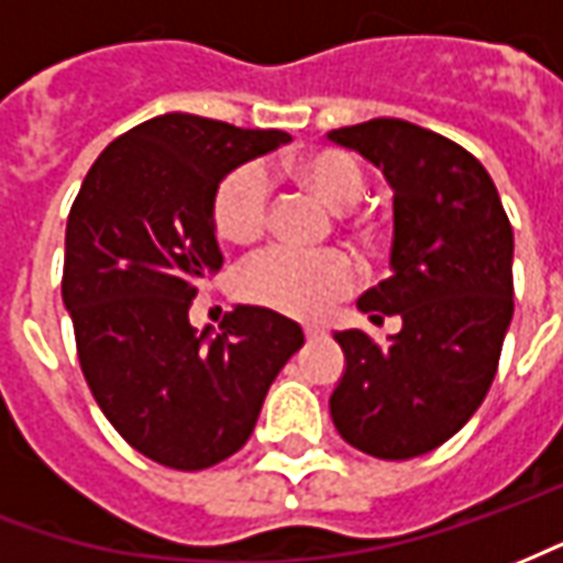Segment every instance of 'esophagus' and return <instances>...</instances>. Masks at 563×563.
Wrapping results in <instances>:
<instances>
[{
  "label": "esophagus",
  "mask_w": 563,
  "mask_h": 563,
  "mask_svg": "<svg viewBox=\"0 0 563 563\" xmlns=\"http://www.w3.org/2000/svg\"><path fill=\"white\" fill-rule=\"evenodd\" d=\"M307 341H317V338H325V329L322 325H305Z\"/></svg>",
  "instance_id": "esophagus-1"
}]
</instances>
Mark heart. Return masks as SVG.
<instances>
[{
  "label": "heart",
  "instance_id": "heart-1",
  "mask_svg": "<svg viewBox=\"0 0 563 563\" xmlns=\"http://www.w3.org/2000/svg\"><path fill=\"white\" fill-rule=\"evenodd\" d=\"M292 174L329 208L346 210L365 192V172L343 150H317L292 162ZM271 210V177L265 165L246 162L229 172L213 192V225L225 241L246 244L262 234ZM355 286V268L338 250L301 253L268 246L238 271V292L250 305L289 317H319Z\"/></svg>",
  "mask_w": 563,
  "mask_h": 563
}]
</instances>
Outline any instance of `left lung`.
<instances>
[{
	"instance_id": "left-lung-1",
	"label": "left lung",
	"mask_w": 563,
	"mask_h": 563,
	"mask_svg": "<svg viewBox=\"0 0 563 563\" xmlns=\"http://www.w3.org/2000/svg\"><path fill=\"white\" fill-rule=\"evenodd\" d=\"M391 186L389 280L358 310L401 317L386 346L338 331L346 367L331 419L350 446L407 461L443 446L492 386L512 322V225L492 177L455 141L395 117L331 129Z\"/></svg>"
}]
</instances>
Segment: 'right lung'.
Instances as JSON below:
<instances>
[{"label": "right lung", "instance_id": "obj_1", "mask_svg": "<svg viewBox=\"0 0 563 563\" xmlns=\"http://www.w3.org/2000/svg\"><path fill=\"white\" fill-rule=\"evenodd\" d=\"M286 141L196 114H162L102 150L66 225V305L80 371L117 434L156 464L205 471L244 446L305 331L234 307L198 331V283L222 268L213 192Z\"/></svg>", "mask_w": 563, "mask_h": 563}]
</instances>
